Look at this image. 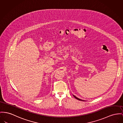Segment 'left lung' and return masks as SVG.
Returning a JSON list of instances; mask_svg holds the SVG:
<instances>
[{"label": "left lung", "mask_w": 123, "mask_h": 123, "mask_svg": "<svg viewBox=\"0 0 123 123\" xmlns=\"http://www.w3.org/2000/svg\"><path fill=\"white\" fill-rule=\"evenodd\" d=\"M73 96H74V97L75 98H76V99H77V100H80V101H84V100H81V99H79V98H76L75 96H74V95H73Z\"/></svg>", "instance_id": "obj_1"}]
</instances>
